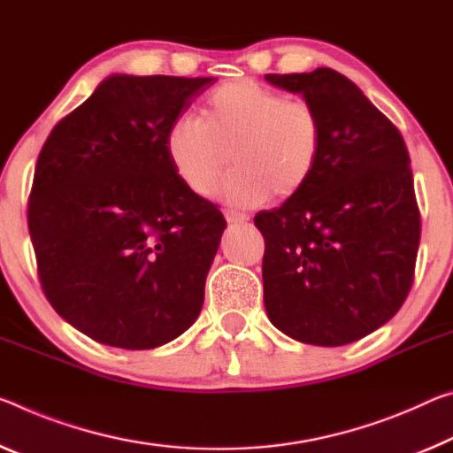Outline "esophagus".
<instances>
[{"mask_svg": "<svg viewBox=\"0 0 453 453\" xmlns=\"http://www.w3.org/2000/svg\"><path fill=\"white\" fill-rule=\"evenodd\" d=\"M224 215H226L227 224H246V221H248L246 213H240V211H234V210H226Z\"/></svg>", "mask_w": 453, "mask_h": 453, "instance_id": "obj_1", "label": "esophagus"}]
</instances>
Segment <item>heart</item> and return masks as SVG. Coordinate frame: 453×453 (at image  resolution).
I'll use <instances>...</instances> for the list:
<instances>
[{
    "label": "heart",
    "instance_id": "obj_1",
    "mask_svg": "<svg viewBox=\"0 0 453 453\" xmlns=\"http://www.w3.org/2000/svg\"><path fill=\"white\" fill-rule=\"evenodd\" d=\"M320 150L314 104L254 81L219 86L201 114L181 112L165 134L171 169L196 196H210L232 153L235 169L218 196L240 207L262 205L272 193L296 196L317 171Z\"/></svg>",
    "mask_w": 453,
    "mask_h": 453
}]
</instances>
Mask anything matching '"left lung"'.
<instances>
[{
  "label": "left lung",
  "instance_id": "1",
  "mask_svg": "<svg viewBox=\"0 0 453 453\" xmlns=\"http://www.w3.org/2000/svg\"><path fill=\"white\" fill-rule=\"evenodd\" d=\"M320 114L317 171L254 218L264 235V306L290 339L341 347L391 320L413 284L421 221L405 141L333 68L265 74Z\"/></svg>",
  "mask_w": 453,
  "mask_h": 453
}]
</instances>
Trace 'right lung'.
Listing matches in <instances>:
<instances>
[{"label":"right lung","instance_id":"obj_1","mask_svg":"<svg viewBox=\"0 0 453 453\" xmlns=\"http://www.w3.org/2000/svg\"><path fill=\"white\" fill-rule=\"evenodd\" d=\"M213 78L112 74L40 150L27 227L60 317L109 347L145 350L197 320L226 219L179 181L169 125Z\"/></svg>","mask_w":453,"mask_h":453}]
</instances>
